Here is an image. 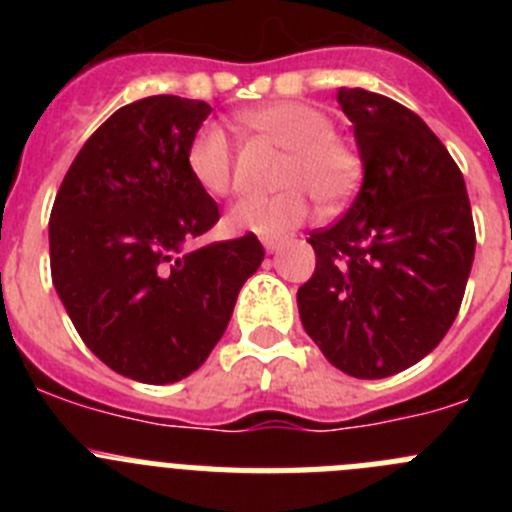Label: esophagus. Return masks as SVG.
<instances>
[{
    "instance_id": "34e87169",
    "label": "esophagus",
    "mask_w": 512,
    "mask_h": 512,
    "mask_svg": "<svg viewBox=\"0 0 512 512\" xmlns=\"http://www.w3.org/2000/svg\"><path fill=\"white\" fill-rule=\"evenodd\" d=\"M282 246H284V241H279V238H264V248H266V253H277V251H282Z\"/></svg>"
}]
</instances>
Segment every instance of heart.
Wrapping results in <instances>:
<instances>
[{"mask_svg":"<svg viewBox=\"0 0 512 512\" xmlns=\"http://www.w3.org/2000/svg\"><path fill=\"white\" fill-rule=\"evenodd\" d=\"M241 122L287 151L279 171L282 192L243 197L225 215L233 233L279 238L310 217V191L323 207H336L359 182V158L346 140L333 135L330 117L307 102L282 99L243 112ZM192 179L212 197L233 189V153L220 125H205L187 148Z\"/></svg>","mask_w":512,"mask_h":512,"instance_id":"heart-1","label":"heart"}]
</instances>
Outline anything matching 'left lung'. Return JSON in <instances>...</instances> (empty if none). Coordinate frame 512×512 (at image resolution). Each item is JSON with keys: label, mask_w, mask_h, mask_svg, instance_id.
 Wrapping results in <instances>:
<instances>
[{"label": "left lung", "mask_w": 512, "mask_h": 512, "mask_svg": "<svg viewBox=\"0 0 512 512\" xmlns=\"http://www.w3.org/2000/svg\"><path fill=\"white\" fill-rule=\"evenodd\" d=\"M364 179L346 215L307 238L315 274L297 289L307 336L359 379L418 364L459 312L474 261L467 184L413 110L384 94L338 89Z\"/></svg>", "instance_id": "left-lung-1"}]
</instances>
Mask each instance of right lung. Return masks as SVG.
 <instances>
[{
	"mask_svg": "<svg viewBox=\"0 0 512 512\" xmlns=\"http://www.w3.org/2000/svg\"><path fill=\"white\" fill-rule=\"evenodd\" d=\"M210 112L174 94L125 104L81 146L53 202V287L89 351L135 382L197 372L264 261L251 233L189 248L220 220L187 169Z\"/></svg>",
	"mask_w": 512,
	"mask_h": 512,
	"instance_id": "1",
	"label": "right lung"
}]
</instances>
